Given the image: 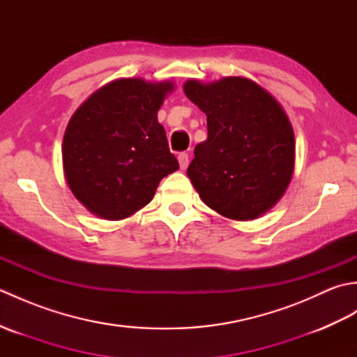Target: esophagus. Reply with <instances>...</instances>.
Returning <instances> with one entry per match:
<instances>
[{
    "instance_id": "esophagus-1",
    "label": "esophagus",
    "mask_w": 357,
    "mask_h": 357,
    "mask_svg": "<svg viewBox=\"0 0 357 357\" xmlns=\"http://www.w3.org/2000/svg\"><path fill=\"white\" fill-rule=\"evenodd\" d=\"M178 161H179V167L181 169H187L188 165V153H179L178 155Z\"/></svg>"
}]
</instances>
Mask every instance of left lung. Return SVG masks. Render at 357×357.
Listing matches in <instances>:
<instances>
[{"instance_id":"obj_1","label":"left lung","mask_w":357,"mask_h":357,"mask_svg":"<svg viewBox=\"0 0 357 357\" xmlns=\"http://www.w3.org/2000/svg\"><path fill=\"white\" fill-rule=\"evenodd\" d=\"M184 92L207 115V139L187 169L201 199L219 215L255 219L280 199L294 169L290 121L270 93L247 78L190 79Z\"/></svg>"}]
</instances>
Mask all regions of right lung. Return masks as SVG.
Returning <instances> with one entry per match:
<instances>
[{
    "label": "right lung",
    "instance_id": "obj_1",
    "mask_svg": "<svg viewBox=\"0 0 357 357\" xmlns=\"http://www.w3.org/2000/svg\"><path fill=\"white\" fill-rule=\"evenodd\" d=\"M170 82L116 79L75 112L66 128L63 162L79 202L102 219L133 215L179 169L156 113Z\"/></svg>",
    "mask_w": 357,
    "mask_h": 357
}]
</instances>
